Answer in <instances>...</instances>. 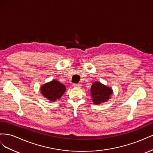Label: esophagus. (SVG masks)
Wrapping results in <instances>:
<instances>
[{
  "label": "esophagus",
  "instance_id": "1",
  "mask_svg": "<svg viewBox=\"0 0 153 153\" xmlns=\"http://www.w3.org/2000/svg\"><path fill=\"white\" fill-rule=\"evenodd\" d=\"M73 85V87H78V88H80L82 86L81 84H74Z\"/></svg>",
  "mask_w": 153,
  "mask_h": 153
}]
</instances>
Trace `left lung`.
<instances>
[{
    "label": "left lung",
    "mask_w": 153,
    "mask_h": 153,
    "mask_svg": "<svg viewBox=\"0 0 153 153\" xmlns=\"http://www.w3.org/2000/svg\"><path fill=\"white\" fill-rule=\"evenodd\" d=\"M91 92L93 103L98 105L109 99L110 94H112V90L99 82H95L91 86Z\"/></svg>",
    "instance_id": "obj_1"
}]
</instances>
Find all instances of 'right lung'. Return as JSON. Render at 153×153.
<instances>
[{"mask_svg": "<svg viewBox=\"0 0 153 153\" xmlns=\"http://www.w3.org/2000/svg\"><path fill=\"white\" fill-rule=\"evenodd\" d=\"M43 96L51 101H55L61 98L66 91V87L59 82L53 80L41 87Z\"/></svg>", "mask_w": 153, "mask_h": 153, "instance_id": "obj_1", "label": "right lung"}]
</instances>
